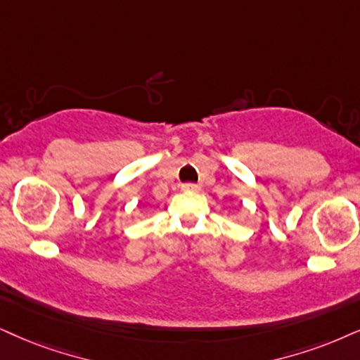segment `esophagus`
<instances>
[{
    "label": "esophagus",
    "mask_w": 360,
    "mask_h": 360,
    "mask_svg": "<svg viewBox=\"0 0 360 360\" xmlns=\"http://www.w3.org/2000/svg\"><path fill=\"white\" fill-rule=\"evenodd\" d=\"M181 189H183L184 193H198L199 186L198 184H193V183H186V184L181 186Z\"/></svg>",
    "instance_id": "1"
}]
</instances>
